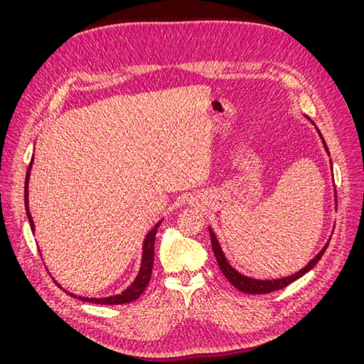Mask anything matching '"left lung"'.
Returning a JSON list of instances; mask_svg holds the SVG:
<instances>
[{
    "mask_svg": "<svg viewBox=\"0 0 364 364\" xmlns=\"http://www.w3.org/2000/svg\"><path fill=\"white\" fill-rule=\"evenodd\" d=\"M325 144V141H323ZM325 149L328 151V147L325 144ZM209 235H211V245H213V250H214V255H215V259L218 262V267L220 270H222V273L225 274V278L234 285V287L243 293H247V294H266V293H272V291H277V290H282L287 287V285H290L291 282H294L296 279H299L301 277H304V274L306 272H310L316 264L318 262V259L322 258V255L325 253L326 247L329 243H326V246L317 253V257L313 258L310 262L306 264V266L299 270L297 273L291 274V277H287V278H281V279H272V281H259V279H252V278H247V277H243V274L238 273L234 267L229 266V262L226 261L223 252H222V247H220L218 241L214 235V232L211 229H209Z\"/></svg>",
    "mask_w": 364,
    "mask_h": 364,
    "instance_id": "left-lung-1",
    "label": "left lung"
}]
</instances>
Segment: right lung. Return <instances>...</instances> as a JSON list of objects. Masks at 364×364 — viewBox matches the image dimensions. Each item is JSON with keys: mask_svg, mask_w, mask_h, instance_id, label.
I'll list each match as a JSON object with an SVG mask.
<instances>
[{"mask_svg": "<svg viewBox=\"0 0 364 364\" xmlns=\"http://www.w3.org/2000/svg\"><path fill=\"white\" fill-rule=\"evenodd\" d=\"M33 159L30 161V165L27 168V174H26V186H24V202H26V211H27V217H28V223L31 230H35V223H33V218L30 215L28 211V178H30V168H31ZM161 225V222L153 228L150 232L146 237L144 241V249H142V262H141V269L136 279L134 281V284L130 285L127 290H124L121 294H115V296H109V297H82L79 296L80 301L85 302H92V304H102V305H119V304H129L132 301L138 299V297L142 294V291L146 290L147 284L150 282L151 278V269H153V259H155V237H156V230L158 226ZM71 294V293H70ZM74 297H77L75 294H71Z\"/></svg>", "mask_w": 364, "mask_h": 364, "instance_id": "right-lung-1", "label": "right lung"}]
</instances>
